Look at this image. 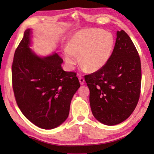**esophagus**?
<instances>
[{"label": "esophagus", "mask_w": 154, "mask_h": 154, "mask_svg": "<svg viewBox=\"0 0 154 154\" xmlns=\"http://www.w3.org/2000/svg\"><path fill=\"white\" fill-rule=\"evenodd\" d=\"M78 79H79V81H80V84H81L82 85L84 84V82H85L84 78H83L82 76H79Z\"/></svg>", "instance_id": "obj_1"}]
</instances>
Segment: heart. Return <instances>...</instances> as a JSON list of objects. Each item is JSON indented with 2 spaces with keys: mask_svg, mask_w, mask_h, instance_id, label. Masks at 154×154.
<instances>
[{
  "mask_svg": "<svg viewBox=\"0 0 154 154\" xmlns=\"http://www.w3.org/2000/svg\"><path fill=\"white\" fill-rule=\"evenodd\" d=\"M114 39L110 32L96 28L82 29L74 34L64 49V57L69 68L78 62L89 71H97L108 62L114 48Z\"/></svg>",
  "mask_w": 154,
  "mask_h": 154,
  "instance_id": "heart-1",
  "label": "heart"
}]
</instances>
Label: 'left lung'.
<instances>
[{
    "mask_svg": "<svg viewBox=\"0 0 154 154\" xmlns=\"http://www.w3.org/2000/svg\"><path fill=\"white\" fill-rule=\"evenodd\" d=\"M90 90L93 116L106 125L124 122L136 109L140 96L141 60L132 40L117 31L114 48L105 66L85 77Z\"/></svg>",
    "mask_w": 154,
    "mask_h": 154,
    "instance_id": "1",
    "label": "left lung"
}]
</instances>
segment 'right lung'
<instances>
[{
	"label": "right lung",
	"mask_w": 154,
	"mask_h": 154,
	"mask_svg": "<svg viewBox=\"0 0 154 154\" xmlns=\"http://www.w3.org/2000/svg\"><path fill=\"white\" fill-rule=\"evenodd\" d=\"M31 29L24 34L14 54L12 85L16 102L31 123L53 129L67 118L71 101L80 87L74 72L62 69L57 53L41 58L29 48Z\"/></svg>",
	"instance_id": "obj_1"
}]
</instances>
